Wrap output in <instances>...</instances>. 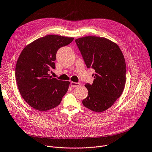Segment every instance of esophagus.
<instances>
[{"mask_svg":"<svg viewBox=\"0 0 152 152\" xmlns=\"http://www.w3.org/2000/svg\"><path fill=\"white\" fill-rule=\"evenodd\" d=\"M80 85V83H76V82H72L70 83L71 86H72V87H73V88L79 86Z\"/></svg>","mask_w":152,"mask_h":152,"instance_id":"1","label":"esophagus"}]
</instances>
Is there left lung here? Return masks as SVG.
Instances as JSON below:
<instances>
[{
    "label": "left lung",
    "mask_w": 152,
    "mask_h": 152,
    "mask_svg": "<svg viewBox=\"0 0 152 152\" xmlns=\"http://www.w3.org/2000/svg\"><path fill=\"white\" fill-rule=\"evenodd\" d=\"M75 42L88 68L95 70L93 83H86L88 96L82 101L87 108L103 112L121 95L126 80V64L118 45L104 37L86 36Z\"/></svg>",
    "instance_id": "1"
}]
</instances>
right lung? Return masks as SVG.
Listing matches in <instances>:
<instances>
[{
  "mask_svg": "<svg viewBox=\"0 0 152 152\" xmlns=\"http://www.w3.org/2000/svg\"><path fill=\"white\" fill-rule=\"evenodd\" d=\"M72 37L48 35L27 45L22 51L15 68L19 91L31 107L39 111L58 106L67 92L70 82L50 76L55 69L57 50L69 44Z\"/></svg>",
  "mask_w": 152,
  "mask_h": 152,
  "instance_id": "right-lung-1",
  "label": "right lung"
}]
</instances>
